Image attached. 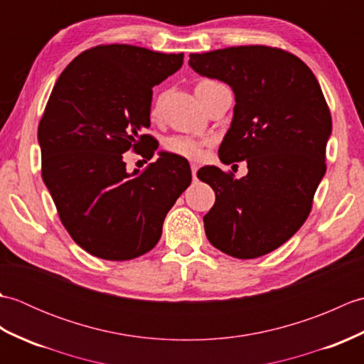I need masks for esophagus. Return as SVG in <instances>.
<instances>
[{
  "label": "esophagus",
  "instance_id": "obj_1",
  "mask_svg": "<svg viewBox=\"0 0 364 364\" xmlns=\"http://www.w3.org/2000/svg\"><path fill=\"white\" fill-rule=\"evenodd\" d=\"M197 164H191V172H192V176H194V180L197 178Z\"/></svg>",
  "mask_w": 364,
  "mask_h": 364
}]
</instances>
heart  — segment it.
<instances>
[{"label":"heart","instance_id":"heart-1","mask_svg":"<svg viewBox=\"0 0 364 364\" xmlns=\"http://www.w3.org/2000/svg\"><path fill=\"white\" fill-rule=\"evenodd\" d=\"M223 86L219 81H214V80H200L196 84V95L198 98H202L208 92H211L213 89ZM161 102H162V97H158L154 100V103L151 106V115L153 117H156L159 114L161 109ZM210 144L208 139H200V137H194V136H186V134H176V136H170L164 141V149L172 153L176 154V156H181V158H188V159H198L202 158L203 154V149L205 146Z\"/></svg>","mask_w":364,"mask_h":364}]
</instances>
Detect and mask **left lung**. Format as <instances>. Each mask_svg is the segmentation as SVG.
<instances>
[{"mask_svg": "<svg viewBox=\"0 0 364 364\" xmlns=\"http://www.w3.org/2000/svg\"><path fill=\"white\" fill-rule=\"evenodd\" d=\"M189 65L235 92V115L219 149L223 164L247 161L249 173L205 166L200 180L215 192L205 218L215 249L239 259L278 249L304 225L326 175L331 115L304 60L266 45L189 54Z\"/></svg>", "mask_w": 364, "mask_h": 364, "instance_id": "8db88e82", "label": "left lung"}]
</instances>
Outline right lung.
I'll return each instance as SVG.
<instances>
[{
    "label": "right lung",
    "mask_w": 364,
    "mask_h": 364,
    "mask_svg": "<svg viewBox=\"0 0 364 364\" xmlns=\"http://www.w3.org/2000/svg\"><path fill=\"white\" fill-rule=\"evenodd\" d=\"M184 54L125 43L98 45L60 73L38 123L42 178L59 219L87 253L128 261L158 244L170 208L192 181L186 158L161 151L128 173L123 153L153 156V87L183 65ZM146 162V161H145Z\"/></svg>",
    "instance_id": "obj_1"
}]
</instances>
